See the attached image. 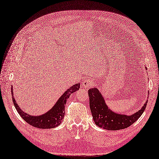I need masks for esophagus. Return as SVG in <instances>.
<instances>
[{"mask_svg": "<svg viewBox=\"0 0 159 159\" xmlns=\"http://www.w3.org/2000/svg\"><path fill=\"white\" fill-rule=\"evenodd\" d=\"M81 85L82 86H83L84 88L89 89L91 86H93L94 85V82L89 79H85L83 80V82H82Z\"/></svg>", "mask_w": 159, "mask_h": 159, "instance_id": "obj_1", "label": "esophagus"}]
</instances>
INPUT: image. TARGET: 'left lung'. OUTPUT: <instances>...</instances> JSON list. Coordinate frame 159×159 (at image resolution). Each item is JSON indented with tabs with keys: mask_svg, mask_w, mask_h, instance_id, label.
<instances>
[{
	"mask_svg": "<svg viewBox=\"0 0 159 159\" xmlns=\"http://www.w3.org/2000/svg\"><path fill=\"white\" fill-rule=\"evenodd\" d=\"M89 96L90 108L96 125L104 129L111 131L123 129L131 125L144 112L148 102L147 100L139 110L128 116L112 111L106 105L100 91L96 87L89 90Z\"/></svg>",
	"mask_w": 159,
	"mask_h": 159,
	"instance_id": "left-lung-1",
	"label": "left lung"
}]
</instances>
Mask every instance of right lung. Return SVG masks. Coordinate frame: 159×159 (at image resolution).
Returning <instances> with one entry per match:
<instances>
[{
  "label": "right lung",
  "instance_id": "right-lung-1",
  "mask_svg": "<svg viewBox=\"0 0 159 159\" xmlns=\"http://www.w3.org/2000/svg\"><path fill=\"white\" fill-rule=\"evenodd\" d=\"M80 89V83L74 84L69 87L65 93L61 96L55 104L45 114L39 116H32L25 113L19 107L16 103L13 94L12 86L11 87L12 98L14 105L16 107L19 115L24 121H26L30 125L40 129H52L57 127L62 122L65 116V106L67 99L70 95L79 90Z\"/></svg>",
  "mask_w": 159,
  "mask_h": 159
}]
</instances>
